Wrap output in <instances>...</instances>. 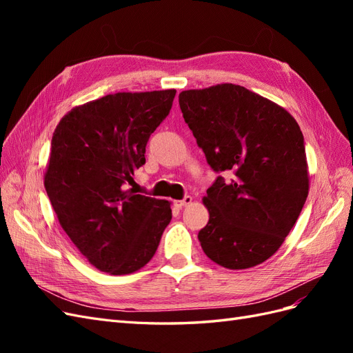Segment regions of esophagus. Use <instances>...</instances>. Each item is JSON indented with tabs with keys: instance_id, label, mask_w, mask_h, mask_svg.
<instances>
[{
	"instance_id": "1",
	"label": "esophagus",
	"mask_w": 353,
	"mask_h": 353,
	"mask_svg": "<svg viewBox=\"0 0 353 353\" xmlns=\"http://www.w3.org/2000/svg\"><path fill=\"white\" fill-rule=\"evenodd\" d=\"M191 201H193V197H191V196H185L183 200H176V201H175V206H178V208H184V206L190 205Z\"/></svg>"
}]
</instances>
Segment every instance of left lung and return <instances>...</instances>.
Wrapping results in <instances>:
<instances>
[{
    "label": "left lung",
    "instance_id": "8db88e82",
    "mask_svg": "<svg viewBox=\"0 0 353 353\" xmlns=\"http://www.w3.org/2000/svg\"><path fill=\"white\" fill-rule=\"evenodd\" d=\"M184 121L215 170L203 203V252L228 270L265 262L280 249L309 190L303 134L280 105L234 83L179 94ZM232 173L225 181L220 174Z\"/></svg>",
    "mask_w": 353,
    "mask_h": 353
}]
</instances>
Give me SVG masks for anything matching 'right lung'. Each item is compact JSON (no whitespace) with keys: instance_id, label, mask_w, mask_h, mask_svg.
Instances as JSON below:
<instances>
[{"instance_id":"right-lung-1","label":"right lung","mask_w":353,"mask_h":353,"mask_svg":"<svg viewBox=\"0 0 353 353\" xmlns=\"http://www.w3.org/2000/svg\"><path fill=\"white\" fill-rule=\"evenodd\" d=\"M175 90L117 92L72 109L51 140L44 185L61 228L95 268L135 272L150 261L172 210L126 191Z\"/></svg>"}]
</instances>
